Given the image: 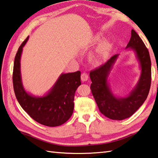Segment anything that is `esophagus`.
Instances as JSON below:
<instances>
[{
    "instance_id": "obj_1",
    "label": "esophagus",
    "mask_w": 158,
    "mask_h": 158,
    "mask_svg": "<svg viewBox=\"0 0 158 158\" xmlns=\"http://www.w3.org/2000/svg\"><path fill=\"white\" fill-rule=\"evenodd\" d=\"M89 79V76L87 73H82L81 75V80L82 82H86Z\"/></svg>"
}]
</instances>
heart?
I'll return each instance as SVG.
<instances>
[{"label":"heart","mask_w":158,"mask_h":158,"mask_svg":"<svg viewBox=\"0 0 158 158\" xmlns=\"http://www.w3.org/2000/svg\"><path fill=\"white\" fill-rule=\"evenodd\" d=\"M100 40V37H97L96 41ZM112 48V44L109 40H105L101 44L97 50V59H104L108 56Z\"/></svg>","instance_id":"heart-1"}]
</instances>
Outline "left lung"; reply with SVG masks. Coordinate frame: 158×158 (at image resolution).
<instances>
[{"instance_id":"1","label":"left lung","mask_w":158,"mask_h":158,"mask_svg":"<svg viewBox=\"0 0 158 158\" xmlns=\"http://www.w3.org/2000/svg\"><path fill=\"white\" fill-rule=\"evenodd\" d=\"M126 49L134 52L141 69L137 83L128 95L119 97L113 93L108 77L118 57L112 56L107 62L90 72L91 90L102 114L112 120H123L134 114L144 103L151 82V62L147 48L134 30Z\"/></svg>"}]
</instances>
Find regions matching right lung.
<instances>
[{
  "label": "right lung",
  "instance_id": "right-lung-1",
  "mask_svg": "<svg viewBox=\"0 0 158 158\" xmlns=\"http://www.w3.org/2000/svg\"><path fill=\"white\" fill-rule=\"evenodd\" d=\"M28 39L19 48L14 62L12 80L16 99L24 111L37 122L49 127L60 126L73 114L75 92L81 85V71L60 74L51 89L43 96L27 92L22 82L21 57Z\"/></svg>",
  "mask_w": 158,
  "mask_h": 158
}]
</instances>
